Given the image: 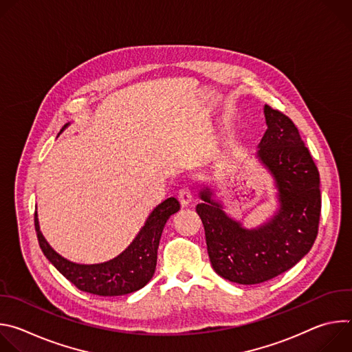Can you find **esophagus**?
I'll return each mask as SVG.
<instances>
[{"mask_svg": "<svg viewBox=\"0 0 352 352\" xmlns=\"http://www.w3.org/2000/svg\"><path fill=\"white\" fill-rule=\"evenodd\" d=\"M178 200L182 206H188L192 202V193L189 188H182L178 192Z\"/></svg>", "mask_w": 352, "mask_h": 352, "instance_id": "esophagus-1", "label": "esophagus"}]
</instances>
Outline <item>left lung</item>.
Wrapping results in <instances>:
<instances>
[{
	"mask_svg": "<svg viewBox=\"0 0 352 352\" xmlns=\"http://www.w3.org/2000/svg\"><path fill=\"white\" fill-rule=\"evenodd\" d=\"M267 129L258 159L278 189L280 209L256 230H246L223 212L210 188L200 190L196 213L205 227L208 254L214 272L238 284H259L289 270L318 236L322 197L319 171L295 124L265 106Z\"/></svg>",
	"mask_w": 352,
	"mask_h": 352,
	"instance_id": "8db88e82",
	"label": "left lung"
}]
</instances>
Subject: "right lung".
<instances>
[{
  "label": "right lung",
  "instance_id": "add662e5",
  "mask_svg": "<svg viewBox=\"0 0 352 352\" xmlns=\"http://www.w3.org/2000/svg\"><path fill=\"white\" fill-rule=\"evenodd\" d=\"M67 126L68 124L64 128ZM178 210L179 202L175 197L166 199L150 213L136 238L120 256L98 265H78L58 255L43 236L37 213L34 228L44 256L75 287L100 296H118L140 289L153 277L163 228Z\"/></svg>",
  "mask_w": 352,
  "mask_h": 352
}]
</instances>
